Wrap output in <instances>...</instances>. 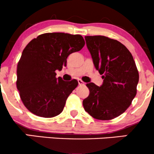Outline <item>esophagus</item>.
<instances>
[{
    "mask_svg": "<svg viewBox=\"0 0 154 154\" xmlns=\"http://www.w3.org/2000/svg\"><path fill=\"white\" fill-rule=\"evenodd\" d=\"M77 81H78V84L79 85H85V82H83L82 80H81V79H79Z\"/></svg>",
    "mask_w": 154,
    "mask_h": 154,
    "instance_id": "34e87169",
    "label": "esophagus"
}]
</instances>
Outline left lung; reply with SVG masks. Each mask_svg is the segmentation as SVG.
Listing matches in <instances>:
<instances>
[{
    "label": "left lung",
    "instance_id": "obj_1",
    "mask_svg": "<svg viewBox=\"0 0 154 154\" xmlns=\"http://www.w3.org/2000/svg\"><path fill=\"white\" fill-rule=\"evenodd\" d=\"M85 39L103 82L100 87L86 85L90 94L83 100V107L95 119H112L123 114L135 97L138 71L131 53L120 42L100 35Z\"/></svg>",
    "mask_w": 154,
    "mask_h": 154
}]
</instances>
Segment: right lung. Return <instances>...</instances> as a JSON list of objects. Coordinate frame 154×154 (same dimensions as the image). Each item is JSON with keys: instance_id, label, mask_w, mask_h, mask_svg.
<instances>
[{"instance_id": "1", "label": "right lung", "mask_w": 154, "mask_h": 154, "mask_svg": "<svg viewBox=\"0 0 154 154\" xmlns=\"http://www.w3.org/2000/svg\"><path fill=\"white\" fill-rule=\"evenodd\" d=\"M81 35L45 33L32 40L17 65V87L25 107L35 115L51 118L62 112L68 96L78 85L76 79L56 77L66 59L85 45Z\"/></svg>"}]
</instances>
